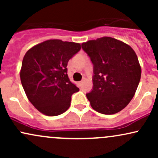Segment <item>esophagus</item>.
Listing matches in <instances>:
<instances>
[{"label": "esophagus", "mask_w": 158, "mask_h": 158, "mask_svg": "<svg viewBox=\"0 0 158 158\" xmlns=\"http://www.w3.org/2000/svg\"><path fill=\"white\" fill-rule=\"evenodd\" d=\"M82 83H83V81H79V82H78V84H79V85H81Z\"/></svg>", "instance_id": "esophagus-1"}]
</instances>
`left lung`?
<instances>
[{
  "label": "left lung",
  "instance_id": "left-lung-1",
  "mask_svg": "<svg viewBox=\"0 0 158 158\" xmlns=\"http://www.w3.org/2000/svg\"><path fill=\"white\" fill-rule=\"evenodd\" d=\"M93 64V89L86 94L97 112L114 114L123 110L135 95L141 77L135 52L129 45L110 37L81 44Z\"/></svg>",
  "mask_w": 158,
  "mask_h": 158
}]
</instances>
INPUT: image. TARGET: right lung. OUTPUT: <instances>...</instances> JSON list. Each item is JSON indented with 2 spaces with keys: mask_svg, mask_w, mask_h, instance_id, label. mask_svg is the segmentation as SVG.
<instances>
[{
  "mask_svg": "<svg viewBox=\"0 0 158 158\" xmlns=\"http://www.w3.org/2000/svg\"><path fill=\"white\" fill-rule=\"evenodd\" d=\"M78 43L48 40L28 50L21 65V84L30 102L48 116L63 114L79 90L68 76V61L80 50Z\"/></svg>",
  "mask_w": 158,
  "mask_h": 158,
  "instance_id": "add662e5",
  "label": "right lung"
}]
</instances>
